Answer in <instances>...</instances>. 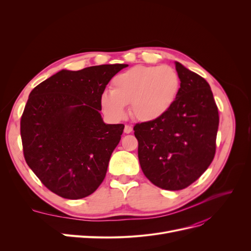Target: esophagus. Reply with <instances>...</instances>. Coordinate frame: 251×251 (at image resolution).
<instances>
[{"label": "esophagus", "mask_w": 251, "mask_h": 251, "mask_svg": "<svg viewBox=\"0 0 251 251\" xmlns=\"http://www.w3.org/2000/svg\"><path fill=\"white\" fill-rule=\"evenodd\" d=\"M124 132H125V133H127V134H129V133L132 132V126H131V125H125Z\"/></svg>", "instance_id": "obj_1"}]
</instances>
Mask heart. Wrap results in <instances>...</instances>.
Wrapping results in <instances>:
<instances>
[{
    "label": "heart",
    "mask_w": 251,
    "mask_h": 251,
    "mask_svg": "<svg viewBox=\"0 0 251 251\" xmlns=\"http://www.w3.org/2000/svg\"><path fill=\"white\" fill-rule=\"evenodd\" d=\"M112 90L100 97L102 112L114 121L126 116V105L137 120L150 122L165 116L178 97L180 78L170 66H135L117 75Z\"/></svg>",
    "instance_id": "obj_1"
}]
</instances>
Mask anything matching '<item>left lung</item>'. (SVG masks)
Here are the masks:
<instances>
[{
    "instance_id": "obj_1",
    "label": "left lung",
    "mask_w": 251,
    "mask_h": 251,
    "mask_svg": "<svg viewBox=\"0 0 251 251\" xmlns=\"http://www.w3.org/2000/svg\"><path fill=\"white\" fill-rule=\"evenodd\" d=\"M178 97L156 120L137 123L138 159L143 174L155 186L181 190L199 179L213 162L219 112L204 78L176 62Z\"/></svg>"
}]
</instances>
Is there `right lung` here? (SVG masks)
Here are the masks:
<instances>
[{"label": "right lung", "mask_w": 251, "mask_h": 251, "mask_svg": "<svg viewBox=\"0 0 251 251\" xmlns=\"http://www.w3.org/2000/svg\"><path fill=\"white\" fill-rule=\"evenodd\" d=\"M126 64L62 70L30 92L21 117L24 159L44 185L68 200L94 193L107 174L123 124H104L100 97Z\"/></svg>", "instance_id": "add662e5"}]
</instances>
